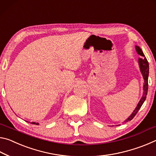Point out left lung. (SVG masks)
<instances>
[{"label":"left lung","instance_id":"left-lung-1","mask_svg":"<svg viewBox=\"0 0 156 156\" xmlns=\"http://www.w3.org/2000/svg\"><path fill=\"white\" fill-rule=\"evenodd\" d=\"M136 49L137 52L140 55L142 56V58H139V65L140 67V70H141V73L142 74L143 78L144 80V93H143V96L142 98L140 99V102L137 104V107L136 109L134 110V111L133 112V113L130 115L128 119H126V121H124V122H129L131 121V119L133 118V117L136 116V115L137 114V112L140 110V108H141V106H142L143 103L145 101L147 98V92H148V76H149V63H148V61L147 59V58L145 57V56L144 55V53L142 52V50L140 49V48L138 46H136Z\"/></svg>","mask_w":156,"mask_h":156}]
</instances>
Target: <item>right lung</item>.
Returning a JSON list of instances; mask_svg holds the SVG:
<instances>
[{"label":"right lung","mask_w":156,"mask_h":156,"mask_svg":"<svg viewBox=\"0 0 156 156\" xmlns=\"http://www.w3.org/2000/svg\"><path fill=\"white\" fill-rule=\"evenodd\" d=\"M32 124H35V123H34V122H32ZM37 124H39L37 123Z\"/></svg>","instance_id":"obj_1"}]
</instances>
